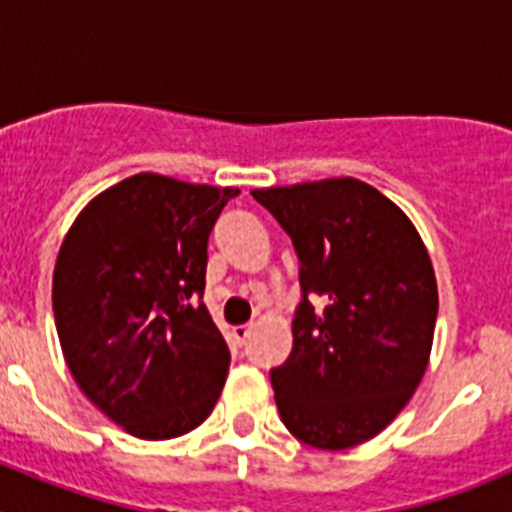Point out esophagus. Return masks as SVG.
Instances as JSON below:
<instances>
[{
    "instance_id": "34e87169",
    "label": "esophagus",
    "mask_w": 512,
    "mask_h": 512,
    "mask_svg": "<svg viewBox=\"0 0 512 512\" xmlns=\"http://www.w3.org/2000/svg\"><path fill=\"white\" fill-rule=\"evenodd\" d=\"M251 330H253V325H238V328H233V336L238 338L241 343H246L248 336H251Z\"/></svg>"
}]
</instances>
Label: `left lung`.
<instances>
[{"label":"left lung","instance_id":"left-lung-1","mask_svg":"<svg viewBox=\"0 0 512 512\" xmlns=\"http://www.w3.org/2000/svg\"><path fill=\"white\" fill-rule=\"evenodd\" d=\"M251 194L302 264L292 354L271 369L282 423L315 449L359 446L400 415L428 369L438 315L428 248L390 197L354 176Z\"/></svg>","mask_w":512,"mask_h":512}]
</instances>
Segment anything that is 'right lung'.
<instances>
[{"label":"right lung","instance_id":"add662e5","mask_svg":"<svg viewBox=\"0 0 512 512\" xmlns=\"http://www.w3.org/2000/svg\"><path fill=\"white\" fill-rule=\"evenodd\" d=\"M235 187L133 174L76 215L53 269V315L79 390L130 436L205 423L230 351L200 297L207 238Z\"/></svg>","mask_w":512,"mask_h":512}]
</instances>
